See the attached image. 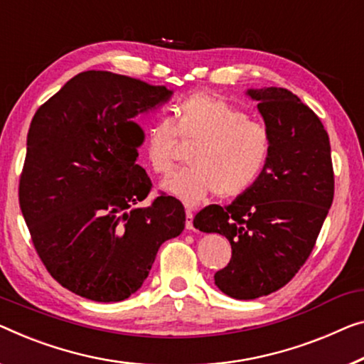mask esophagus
Returning <instances> with one entry per match:
<instances>
[{
    "label": "esophagus",
    "mask_w": 364,
    "mask_h": 364,
    "mask_svg": "<svg viewBox=\"0 0 364 364\" xmlns=\"http://www.w3.org/2000/svg\"><path fill=\"white\" fill-rule=\"evenodd\" d=\"M193 213L191 210H186V229L188 230H193L194 225H193Z\"/></svg>",
    "instance_id": "1"
}]
</instances>
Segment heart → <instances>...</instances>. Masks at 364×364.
I'll return each instance as SVG.
<instances>
[{
  "label": "heart",
  "mask_w": 364,
  "mask_h": 364,
  "mask_svg": "<svg viewBox=\"0 0 364 364\" xmlns=\"http://www.w3.org/2000/svg\"><path fill=\"white\" fill-rule=\"evenodd\" d=\"M176 126L160 117L144 130L142 147L151 170L166 175L175 164L178 137L196 142L188 164L161 183V189L188 208L209 194L237 198L263 175L271 151V135L262 122L220 97L196 95L181 102Z\"/></svg>",
  "instance_id": "1"
}]
</instances>
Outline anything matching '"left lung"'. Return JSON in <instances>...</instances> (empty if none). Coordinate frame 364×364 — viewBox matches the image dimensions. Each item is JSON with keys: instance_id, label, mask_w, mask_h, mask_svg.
Returning a JSON list of instances; mask_svg holds the SVG:
<instances>
[{"instance_id": "8db88e82", "label": "left lung", "mask_w": 364, "mask_h": 364, "mask_svg": "<svg viewBox=\"0 0 364 364\" xmlns=\"http://www.w3.org/2000/svg\"><path fill=\"white\" fill-rule=\"evenodd\" d=\"M271 135L259 180L227 208L208 205L193 225L230 242L232 259L214 274L234 299H257L289 283L316 245L333 200L330 140L311 107L284 88H250Z\"/></svg>"}]
</instances>
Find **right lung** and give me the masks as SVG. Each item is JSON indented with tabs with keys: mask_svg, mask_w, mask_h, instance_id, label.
Masks as SVG:
<instances>
[{
	"mask_svg": "<svg viewBox=\"0 0 364 364\" xmlns=\"http://www.w3.org/2000/svg\"><path fill=\"white\" fill-rule=\"evenodd\" d=\"M173 91L111 72L78 73L32 117L19 204L32 242L53 278L96 302L127 299L156 252L183 232L180 200L147 208L151 181L137 165L140 114Z\"/></svg>",
	"mask_w": 364,
	"mask_h": 364,
	"instance_id": "obj_1",
	"label": "right lung"
}]
</instances>
